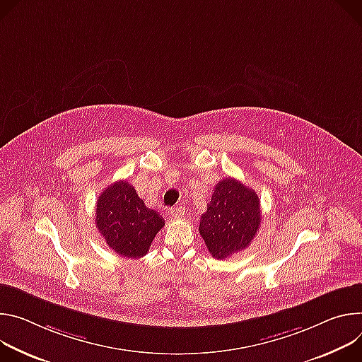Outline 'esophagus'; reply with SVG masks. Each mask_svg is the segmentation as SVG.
Here are the masks:
<instances>
[{
  "label": "esophagus",
  "instance_id": "34e87169",
  "mask_svg": "<svg viewBox=\"0 0 362 362\" xmlns=\"http://www.w3.org/2000/svg\"><path fill=\"white\" fill-rule=\"evenodd\" d=\"M184 213H185V209L182 206H177V207H173L170 210V216L173 218H181L184 216Z\"/></svg>",
  "mask_w": 362,
  "mask_h": 362
}]
</instances>
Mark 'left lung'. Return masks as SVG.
<instances>
[{
  "instance_id": "8db88e82",
  "label": "left lung",
  "mask_w": 362,
  "mask_h": 362,
  "mask_svg": "<svg viewBox=\"0 0 362 362\" xmlns=\"http://www.w3.org/2000/svg\"><path fill=\"white\" fill-rule=\"evenodd\" d=\"M260 220V202L255 189L235 178H226L214 187L198 230L210 255L221 260L247 249Z\"/></svg>"
}]
</instances>
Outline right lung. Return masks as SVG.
Returning a JSON list of instances; mask_svg holds the SVG:
<instances>
[{
    "label": "right lung",
    "mask_w": 362,
    "mask_h": 362,
    "mask_svg": "<svg viewBox=\"0 0 362 362\" xmlns=\"http://www.w3.org/2000/svg\"><path fill=\"white\" fill-rule=\"evenodd\" d=\"M95 218L107 246L128 259L145 256L165 224L158 211L145 206L128 181L113 182L99 195Z\"/></svg>",
    "instance_id": "add662e5"
}]
</instances>
